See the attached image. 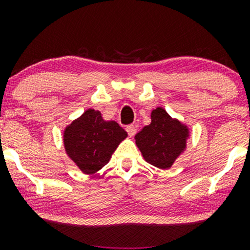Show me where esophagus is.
Returning <instances> with one entry per match:
<instances>
[{
	"label": "esophagus",
	"instance_id": "1",
	"mask_svg": "<svg viewBox=\"0 0 250 250\" xmlns=\"http://www.w3.org/2000/svg\"><path fill=\"white\" fill-rule=\"evenodd\" d=\"M125 130H127V133H128V135L130 137H134L135 134H136V127H135V125H127Z\"/></svg>",
	"mask_w": 250,
	"mask_h": 250
}]
</instances>
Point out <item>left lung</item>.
Listing matches in <instances>:
<instances>
[{"label": "left lung", "mask_w": 250, "mask_h": 250, "mask_svg": "<svg viewBox=\"0 0 250 250\" xmlns=\"http://www.w3.org/2000/svg\"><path fill=\"white\" fill-rule=\"evenodd\" d=\"M150 119V125L135 136V143L148 163L169 169L187 149L190 129L187 123L171 117L162 107L153 109Z\"/></svg>", "instance_id": "8db88e82"}]
</instances>
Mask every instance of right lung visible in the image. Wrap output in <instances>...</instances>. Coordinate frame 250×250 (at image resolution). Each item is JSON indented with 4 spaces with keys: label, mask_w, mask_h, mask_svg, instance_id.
Returning <instances> with one entry per match:
<instances>
[{
    "label": "right lung",
    "mask_w": 250,
    "mask_h": 250,
    "mask_svg": "<svg viewBox=\"0 0 250 250\" xmlns=\"http://www.w3.org/2000/svg\"><path fill=\"white\" fill-rule=\"evenodd\" d=\"M128 134L115 121L103 120L101 111L89 108L65 125L63 147L65 154L85 175H94L110 161Z\"/></svg>",
    "instance_id": "add662e5"
}]
</instances>
